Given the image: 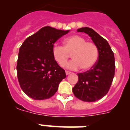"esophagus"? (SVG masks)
Returning <instances> with one entry per match:
<instances>
[{"label":"esophagus","mask_w":130,"mask_h":130,"mask_svg":"<svg viewBox=\"0 0 130 130\" xmlns=\"http://www.w3.org/2000/svg\"><path fill=\"white\" fill-rule=\"evenodd\" d=\"M71 73L70 72H69V71H66V75H70Z\"/></svg>","instance_id":"obj_1"}]
</instances>
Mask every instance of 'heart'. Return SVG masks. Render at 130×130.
<instances>
[{"instance_id":"1","label":"heart","mask_w":130,"mask_h":130,"mask_svg":"<svg viewBox=\"0 0 130 130\" xmlns=\"http://www.w3.org/2000/svg\"><path fill=\"white\" fill-rule=\"evenodd\" d=\"M52 55L55 61L62 67L66 64L71 55L73 60L66 64V67L72 70L81 68L86 71L94 66L98 59L99 51L94 43L87 42L81 36L73 35L64 39L63 46L55 45Z\"/></svg>"}]
</instances>
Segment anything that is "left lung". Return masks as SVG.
<instances>
[{
    "instance_id": "8db88e82",
    "label": "left lung",
    "mask_w": 130,
    "mask_h": 130,
    "mask_svg": "<svg viewBox=\"0 0 130 130\" xmlns=\"http://www.w3.org/2000/svg\"><path fill=\"white\" fill-rule=\"evenodd\" d=\"M77 32H85L96 45L99 56L90 70L77 73L78 82L72 88L73 94L81 100L96 102L107 94L113 80L115 70L114 53L107 40L92 28L83 27Z\"/></svg>"
}]
</instances>
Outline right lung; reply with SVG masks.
<instances>
[{"mask_svg":"<svg viewBox=\"0 0 130 130\" xmlns=\"http://www.w3.org/2000/svg\"><path fill=\"white\" fill-rule=\"evenodd\" d=\"M68 30L44 26L24 41L19 50L17 75L23 91L28 97L42 100L52 97L66 77L52 55L53 45Z\"/></svg>","mask_w":130,"mask_h":130,"instance_id":"add662e5","label":"right lung"}]
</instances>
